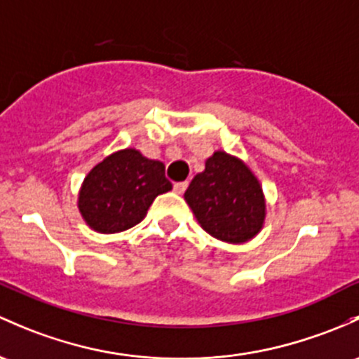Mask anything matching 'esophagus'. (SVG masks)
<instances>
[{
	"mask_svg": "<svg viewBox=\"0 0 359 359\" xmlns=\"http://www.w3.org/2000/svg\"><path fill=\"white\" fill-rule=\"evenodd\" d=\"M186 189H187V182H175V184H173V191H175L177 194H182V192Z\"/></svg>",
	"mask_w": 359,
	"mask_h": 359,
	"instance_id": "obj_1",
	"label": "esophagus"
}]
</instances>
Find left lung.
<instances>
[{"label": "left lung", "mask_w": 359, "mask_h": 359, "mask_svg": "<svg viewBox=\"0 0 359 359\" xmlns=\"http://www.w3.org/2000/svg\"><path fill=\"white\" fill-rule=\"evenodd\" d=\"M184 199L203 230L224 243H248L265 224V196L258 179L243 160L225 151H215L206 160Z\"/></svg>", "instance_id": "8db88e82"}]
</instances>
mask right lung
Returning a JSON list of instances; mask_svg holds the SVG:
<instances>
[{"label": "right lung", "mask_w": 359, "mask_h": 359, "mask_svg": "<svg viewBox=\"0 0 359 359\" xmlns=\"http://www.w3.org/2000/svg\"><path fill=\"white\" fill-rule=\"evenodd\" d=\"M172 189L165 165L127 148L104 158L82 182L79 211L90 229L115 233L137 225L158 194Z\"/></svg>", "instance_id": "add662e5"}]
</instances>
